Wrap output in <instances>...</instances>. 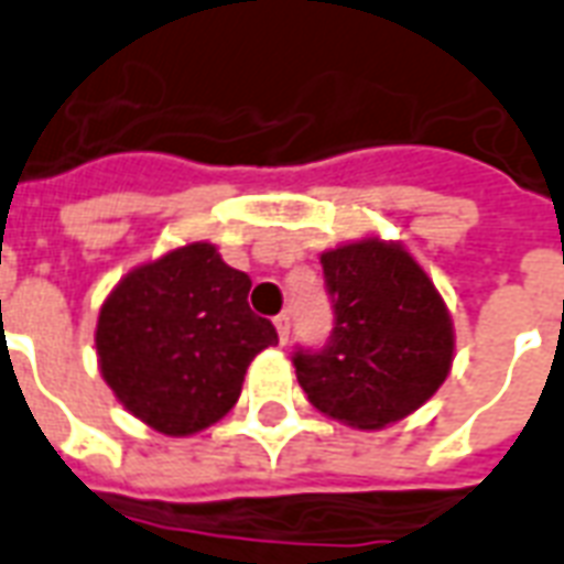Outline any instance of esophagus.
Wrapping results in <instances>:
<instances>
[{
    "label": "esophagus",
    "mask_w": 564,
    "mask_h": 564,
    "mask_svg": "<svg viewBox=\"0 0 564 564\" xmlns=\"http://www.w3.org/2000/svg\"><path fill=\"white\" fill-rule=\"evenodd\" d=\"M274 328H278V337H281V344H286V340H290V316H286V314L274 316Z\"/></svg>",
    "instance_id": "esophagus-1"
}]
</instances>
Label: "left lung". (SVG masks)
<instances>
[{
  "instance_id": "left-lung-1",
  "label": "left lung",
  "mask_w": 564,
  "mask_h": 564,
  "mask_svg": "<svg viewBox=\"0 0 564 564\" xmlns=\"http://www.w3.org/2000/svg\"><path fill=\"white\" fill-rule=\"evenodd\" d=\"M335 328L299 349L295 377L328 419L379 431L436 394L454 361V325L427 271L394 241L361 239L325 250Z\"/></svg>"
}]
</instances>
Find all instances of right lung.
<instances>
[{
  "label": "right lung",
  "mask_w": 564,
  "mask_h": 564,
  "mask_svg": "<svg viewBox=\"0 0 564 564\" xmlns=\"http://www.w3.org/2000/svg\"><path fill=\"white\" fill-rule=\"evenodd\" d=\"M250 278L194 241L128 271L98 314L104 382L164 436H191L227 415L248 365L278 344L250 311Z\"/></svg>",
  "instance_id": "1"
}]
</instances>
